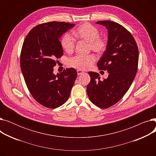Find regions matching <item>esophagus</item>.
<instances>
[{"mask_svg": "<svg viewBox=\"0 0 156 156\" xmlns=\"http://www.w3.org/2000/svg\"><path fill=\"white\" fill-rule=\"evenodd\" d=\"M83 73H84V71H83L80 70V69H78V70H77V74H78V76H80V75H82Z\"/></svg>", "mask_w": 156, "mask_h": 156, "instance_id": "34e87169", "label": "esophagus"}]
</instances>
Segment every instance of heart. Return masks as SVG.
<instances>
[{
    "mask_svg": "<svg viewBox=\"0 0 156 156\" xmlns=\"http://www.w3.org/2000/svg\"><path fill=\"white\" fill-rule=\"evenodd\" d=\"M74 34L79 39L89 43L90 48L95 52H102L105 51L107 42L105 38L99 37V31L96 27L88 23L81 24ZM61 45L64 51L68 54L73 52L75 47V41L68 33L65 34L61 40ZM96 61L94 55H76L68 60L69 66L80 70H86L90 68Z\"/></svg>",
    "mask_w": 156,
    "mask_h": 156,
    "instance_id": "b5f03b06",
    "label": "heart"
}]
</instances>
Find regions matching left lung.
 Here are the masks:
<instances>
[{"label":"left lung","instance_id":"8db88e82","mask_svg":"<svg viewBox=\"0 0 156 156\" xmlns=\"http://www.w3.org/2000/svg\"><path fill=\"white\" fill-rule=\"evenodd\" d=\"M108 30L106 49L97 62L99 70H107V79L90 71V82L87 88L90 101L97 107L108 108L120 101L128 90L136 76L138 48L130 33L121 24L111 21H99Z\"/></svg>","mask_w":156,"mask_h":156}]
</instances>
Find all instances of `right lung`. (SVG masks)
I'll use <instances>...</instances> for the list:
<instances>
[{
	"instance_id": "1",
	"label": "right lung",
	"mask_w": 156,
	"mask_h": 156,
	"mask_svg": "<svg viewBox=\"0 0 156 156\" xmlns=\"http://www.w3.org/2000/svg\"><path fill=\"white\" fill-rule=\"evenodd\" d=\"M75 24L52 21L33 28L24 40L20 57L23 75L30 92L40 104L55 109L69 99L77 72L67 68L54 74L56 59L63 55L61 36Z\"/></svg>"
}]
</instances>
